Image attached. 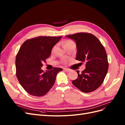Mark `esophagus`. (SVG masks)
I'll list each match as a JSON object with an SVG mask.
<instances>
[{
    "label": "esophagus",
    "mask_w": 125,
    "mask_h": 125,
    "mask_svg": "<svg viewBox=\"0 0 125 125\" xmlns=\"http://www.w3.org/2000/svg\"><path fill=\"white\" fill-rule=\"evenodd\" d=\"M64 70H65V71H66V72H69V71H70V70H69V69H66V68L64 69Z\"/></svg>",
    "instance_id": "1"
}]
</instances>
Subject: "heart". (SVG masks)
<instances>
[{
  "instance_id": "1",
  "label": "heart",
  "mask_w": 125,
  "mask_h": 125,
  "mask_svg": "<svg viewBox=\"0 0 125 125\" xmlns=\"http://www.w3.org/2000/svg\"><path fill=\"white\" fill-rule=\"evenodd\" d=\"M69 45H74V46H75V44H74V42H73V41H72L71 40H68L66 42H65V43H64V44H63V47L65 48L66 46H69ZM56 48V46H54L53 48H52V52H53L55 51Z\"/></svg>"
}]
</instances>
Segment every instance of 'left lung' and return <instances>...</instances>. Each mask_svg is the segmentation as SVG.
Listing matches in <instances>:
<instances>
[{
	"label": "left lung",
	"instance_id": "8db88e82",
	"mask_svg": "<svg viewBox=\"0 0 125 125\" xmlns=\"http://www.w3.org/2000/svg\"><path fill=\"white\" fill-rule=\"evenodd\" d=\"M66 37L73 40L77 46L76 60L85 63V69L79 73L73 84L84 93L96 90L106 75L108 62L105 48L96 36L88 33H78Z\"/></svg>",
	"mask_w": 125,
	"mask_h": 125
}]
</instances>
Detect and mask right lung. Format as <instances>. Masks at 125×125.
<instances>
[{
    "instance_id": "right-lung-1",
    "label": "right lung",
    "mask_w": 125,
    "mask_h": 125,
    "mask_svg": "<svg viewBox=\"0 0 125 125\" xmlns=\"http://www.w3.org/2000/svg\"><path fill=\"white\" fill-rule=\"evenodd\" d=\"M62 36H39L26 40L16 56V75L20 84L30 95H45L54 85L56 75L62 68L44 72L43 63L51 54L52 48Z\"/></svg>"
}]
</instances>
